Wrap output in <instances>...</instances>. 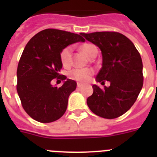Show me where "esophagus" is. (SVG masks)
Here are the masks:
<instances>
[{"mask_svg":"<svg viewBox=\"0 0 157 157\" xmlns=\"http://www.w3.org/2000/svg\"><path fill=\"white\" fill-rule=\"evenodd\" d=\"M82 84H81V83H78L77 84V87L78 88H81V87H82Z\"/></svg>","mask_w":157,"mask_h":157,"instance_id":"34e87169","label":"esophagus"}]
</instances>
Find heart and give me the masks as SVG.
<instances>
[{"instance_id":"obj_1","label":"heart","mask_w":157,"mask_h":157,"mask_svg":"<svg viewBox=\"0 0 157 157\" xmlns=\"http://www.w3.org/2000/svg\"><path fill=\"white\" fill-rule=\"evenodd\" d=\"M80 50L89 56L90 58H94L98 54V48L92 43H84L80 46ZM71 52L72 47L68 45L63 48L59 53V59L62 65L65 67H70L71 64ZM94 75V70L92 68L79 69L75 68L69 72L68 76L70 78L80 82H86L89 81L91 76Z\"/></svg>"}]
</instances>
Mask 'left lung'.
Here are the masks:
<instances>
[{
  "mask_svg": "<svg viewBox=\"0 0 157 157\" xmlns=\"http://www.w3.org/2000/svg\"><path fill=\"white\" fill-rule=\"evenodd\" d=\"M87 41L100 48L102 67L96 80L109 87L94 85L87 105L94 114L105 119L120 117L132 107L143 86L142 60L133 42L115 31L81 33Z\"/></svg>",
  "mask_w": 157,
  "mask_h": 157,
  "instance_id": "left-lung-1",
  "label": "left lung"
}]
</instances>
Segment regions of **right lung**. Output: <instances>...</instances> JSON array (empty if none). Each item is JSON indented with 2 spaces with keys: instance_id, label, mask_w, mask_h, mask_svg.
Here are the masks:
<instances>
[{
  "instance_id": "1",
  "label": "right lung",
  "mask_w": 157,
  "mask_h": 157,
  "mask_svg": "<svg viewBox=\"0 0 157 157\" xmlns=\"http://www.w3.org/2000/svg\"><path fill=\"white\" fill-rule=\"evenodd\" d=\"M85 41L81 35L57 29H45L28 41L17 67L16 90L25 112L40 123H51L65 113L76 82L67 79L62 86L51 85L53 78L65 80L59 74V53L64 47Z\"/></svg>"
}]
</instances>
